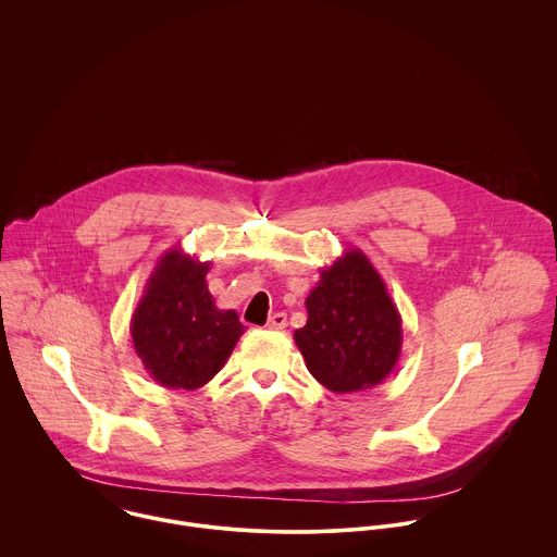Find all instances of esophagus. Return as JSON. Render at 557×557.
Instances as JSON below:
<instances>
[{
	"label": "esophagus",
	"instance_id": "esophagus-1",
	"mask_svg": "<svg viewBox=\"0 0 557 557\" xmlns=\"http://www.w3.org/2000/svg\"><path fill=\"white\" fill-rule=\"evenodd\" d=\"M265 325H268L270 330H283V327L287 325V315H285V313H274V315L268 318Z\"/></svg>",
	"mask_w": 557,
	"mask_h": 557
}]
</instances>
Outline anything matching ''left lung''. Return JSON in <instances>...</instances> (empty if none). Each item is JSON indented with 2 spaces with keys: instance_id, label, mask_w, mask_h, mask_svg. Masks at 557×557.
<instances>
[{
  "instance_id": "obj_1",
  "label": "left lung",
  "mask_w": 557,
  "mask_h": 557,
  "mask_svg": "<svg viewBox=\"0 0 557 557\" xmlns=\"http://www.w3.org/2000/svg\"><path fill=\"white\" fill-rule=\"evenodd\" d=\"M309 319L294 332L307 369L336 395L382 384L397 367L403 330L386 283L360 248L321 270L307 298Z\"/></svg>"
}]
</instances>
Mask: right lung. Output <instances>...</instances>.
Wrapping results in <instances>:
<instances>
[{
  "instance_id": "add662e5",
  "label": "right lung",
  "mask_w": 557,
  "mask_h": 557,
  "mask_svg": "<svg viewBox=\"0 0 557 557\" xmlns=\"http://www.w3.org/2000/svg\"><path fill=\"white\" fill-rule=\"evenodd\" d=\"M208 272V261H197L182 248L166 250L131 319L135 351L164 388L206 386L244 334L238 313L216 307Z\"/></svg>"
}]
</instances>
